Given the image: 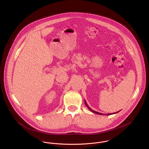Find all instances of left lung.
Segmentation results:
<instances>
[{
	"instance_id": "left-lung-1",
	"label": "left lung",
	"mask_w": 149,
	"mask_h": 149,
	"mask_svg": "<svg viewBox=\"0 0 149 149\" xmlns=\"http://www.w3.org/2000/svg\"><path fill=\"white\" fill-rule=\"evenodd\" d=\"M84 102H85V105H86V106L88 107V108L91 111H92V112H93V113H97V114H98V115H112V114H115V113H118V112H119V111H120H120H118V112H114V113H107V114H104V113H100V112H96V111H94V110H92L88 106V105L87 104V103H86V101L84 100Z\"/></svg>"
}]
</instances>
